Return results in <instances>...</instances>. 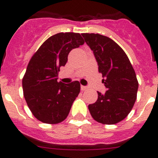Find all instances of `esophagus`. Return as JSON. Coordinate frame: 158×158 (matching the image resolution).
<instances>
[{"label": "esophagus", "instance_id": "34e87169", "mask_svg": "<svg viewBox=\"0 0 158 158\" xmlns=\"http://www.w3.org/2000/svg\"><path fill=\"white\" fill-rule=\"evenodd\" d=\"M87 89H88V88L86 87V86H84V85L81 86V89L82 91H85V90H86Z\"/></svg>", "mask_w": 158, "mask_h": 158}]
</instances>
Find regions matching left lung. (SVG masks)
<instances>
[{
  "label": "left lung",
  "mask_w": 158,
  "mask_h": 158,
  "mask_svg": "<svg viewBox=\"0 0 158 158\" xmlns=\"http://www.w3.org/2000/svg\"><path fill=\"white\" fill-rule=\"evenodd\" d=\"M81 35L93 51L107 89L104 94L97 92L98 99L89 104V110L96 122L115 124L127 116L136 100L139 82L135 69L126 53L111 39L94 33Z\"/></svg>",
  "instance_id": "1"
}]
</instances>
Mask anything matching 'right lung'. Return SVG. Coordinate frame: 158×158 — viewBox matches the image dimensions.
Instances as JSON below:
<instances>
[{
  "instance_id": "1",
  "label": "right lung",
  "mask_w": 158,
  "mask_h": 158,
  "mask_svg": "<svg viewBox=\"0 0 158 158\" xmlns=\"http://www.w3.org/2000/svg\"><path fill=\"white\" fill-rule=\"evenodd\" d=\"M84 43L79 33L60 32L48 38L29 61L22 80L23 96L38 120L57 124L69 115L81 85L77 81L58 82V73L66 64L70 51Z\"/></svg>"
}]
</instances>
